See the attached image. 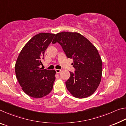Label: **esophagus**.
I'll list each match as a JSON object with an SVG mask.
<instances>
[{"label": "esophagus", "mask_w": 126, "mask_h": 126, "mask_svg": "<svg viewBox=\"0 0 126 126\" xmlns=\"http://www.w3.org/2000/svg\"><path fill=\"white\" fill-rule=\"evenodd\" d=\"M55 71H56V72H57V73H59L61 72V69H55Z\"/></svg>", "instance_id": "obj_1"}]
</instances>
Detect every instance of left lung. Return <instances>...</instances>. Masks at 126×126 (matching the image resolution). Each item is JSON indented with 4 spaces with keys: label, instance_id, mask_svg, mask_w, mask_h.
Returning <instances> with one entry per match:
<instances>
[{
    "label": "left lung",
    "instance_id": "obj_1",
    "mask_svg": "<svg viewBox=\"0 0 126 126\" xmlns=\"http://www.w3.org/2000/svg\"><path fill=\"white\" fill-rule=\"evenodd\" d=\"M58 43L68 58L73 59L75 73L65 82L67 89L77 98L93 94L102 76V61L97 49L83 35L77 32L58 33L52 43Z\"/></svg>",
    "mask_w": 126,
    "mask_h": 126
}]
</instances>
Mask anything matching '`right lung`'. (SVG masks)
I'll return each instance as SVG.
<instances>
[{
	"instance_id": "right-lung-1",
	"label": "right lung",
	"mask_w": 126,
	"mask_h": 126,
	"mask_svg": "<svg viewBox=\"0 0 126 126\" xmlns=\"http://www.w3.org/2000/svg\"><path fill=\"white\" fill-rule=\"evenodd\" d=\"M55 34L39 33L33 36L21 50L15 64L16 75L22 90L34 98L47 96L53 89L55 70L43 69L45 51Z\"/></svg>"
}]
</instances>
